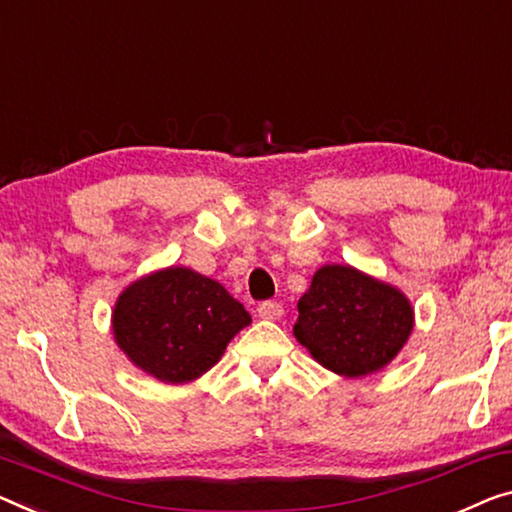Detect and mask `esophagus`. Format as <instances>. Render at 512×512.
I'll use <instances>...</instances> for the list:
<instances>
[{
	"mask_svg": "<svg viewBox=\"0 0 512 512\" xmlns=\"http://www.w3.org/2000/svg\"><path fill=\"white\" fill-rule=\"evenodd\" d=\"M257 312L262 319H280L285 310H282V305L278 301H264V303H259Z\"/></svg>",
	"mask_w": 512,
	"mask_h": 512,
	"instance_id": "1",
	"label": "esophagus"
}]
</instances>
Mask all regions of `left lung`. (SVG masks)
<instances>
[{"label":"left lung","mask_w":512,"mask_h":512,"mask_svg":"<svg viewBox=\"0 0 512 512\" xmlns=\"http://www.w3.org/2000/svg\"><path fill=\"white\" fill-rule=\"evenodd\" d=\"M414 329V308L400 289L326 264L299 299L294 335L312 358L342 377L372 375L398 356Z\"/></svg>","instance_id":"obj_1"}]
</instances>
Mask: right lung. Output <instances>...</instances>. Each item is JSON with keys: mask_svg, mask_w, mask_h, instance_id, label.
<instances>
[{"mask_svg": "<svg viewBox=\"0 0 512 512\" xmlns=\"http://www.w3.org/2000/svg\"><path fill=\"white\" fill-rule=\"evenodd\" d=\"M248 324V310L220 282L186 266L135 280L112 312L121 352L165 384L202 377Z\"/></svg>", "mask_w": 512, "mask_h": 512, "instance_id": "add662e5", "label": "right lung"}]
</instances>
